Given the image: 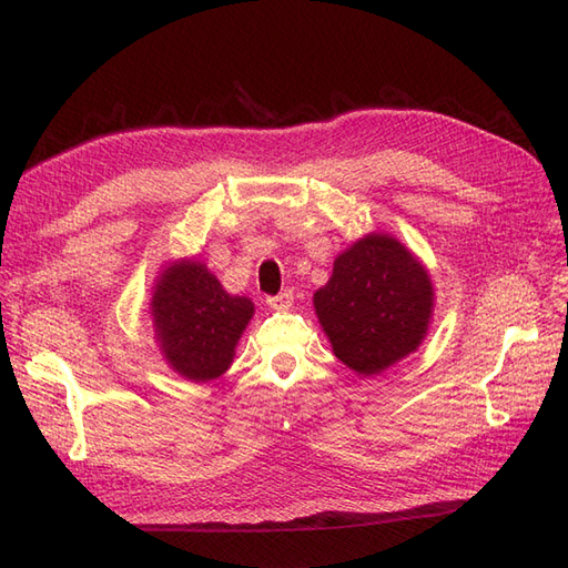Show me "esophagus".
<instances>
[{
	"label": "esophagus",
	"mask_w": 568,
	"mask_h": 568,
	"mask_svg": "<svg viewBox=\"0 0 568 568\" xmlns=\"http://www.w3.org/2000/svg\"><path fill=\"white\" fill-rule=\"evenodd\" d=\"M293 300H295L293 290H283L281 295L268 297L266 302H268V307H271V310H290V307H293Z\"/></svg>",
	"instance_id": "1"
}]
</instances>
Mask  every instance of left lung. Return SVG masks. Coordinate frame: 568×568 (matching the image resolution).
Returning a JSON list of instances; mask_svg holds the SVG:
<instances>
[{
    "label": "left lung",
    "mask_w": 568,
    "mask_h": 568,
    "mask_svg": "<svg viewBox=\"0 0 568 568\" xmlns=\"http://www.w3.org/2000/svg\"><path fill=\"white\" fill-rule=\"evenodd\" d=\"M314 312L333 355L362 376L382 374L423 345L434 285L408 246L386 232L353 242L314 293Z\"/></svg>",
    "instance_id": "8db88e82"
}]
</instances>
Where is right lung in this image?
<instances>
[{"label": "right lung", "instance_id": "right-lung-1", "mask_svg": "<svg viewBox=\"0 0 568 568\" xmlns=\"http://www.w3.org/2000/svg\"><path fill=\"white\" fill-rule=\"evenodd\" d=\"M151 316L168 367L189 382L206 384L230 369L254 316V302L225 293L201 261L178 258L153 283Z\"/></svg>", "mask_w": 568, "mask_h": 568}]
</instances>
